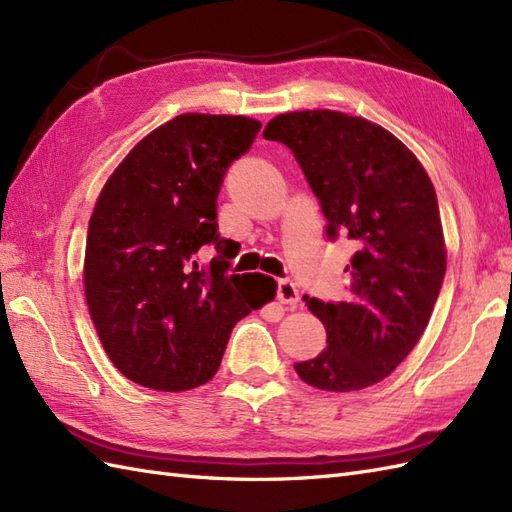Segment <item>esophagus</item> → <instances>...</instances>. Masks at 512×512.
I'll list each match as a JSON object with an SVG mask.
<instances>
[{
	"label": "esophagus",
	"instance_id": "34e87169",
	"mask_svg": "<svg viewBox=\"0 0 512 512\" xmlns=\"http://www.w3.org/2000/svg\"><path fill=\"white\" fill-rule=\"evenodd\" d=\"M278 299L282 304H286L289 308H295L297 302H299V293H297V286L293 280L284 278V280H278Z\"/></svg>",
	"mask_w": 512,
	"mask_h": 512
}]
</instances>
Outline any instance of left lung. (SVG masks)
I'll list each match as a JSON object with an SVG mask.
<instances>
[{"mask_svg": "<svg viewBox=\"0 0 512 512\" xmlns=\"http://www.w3.org/2000/svg\"><path fill=\"white\" fill-rule=\"evenodd\" d=\"M265 139L293 152L319 199L330 241L356 243L347 302L304 297L326 326L319 356L295 363L321 391H360L384 380L426 330L445 278V245L426 169L391 132L336 110L286 112Z\"/></svg>", "mask_w": 512, "mask_h": 512, "instance_id": "1", "label": "left lung"}]
</instances>
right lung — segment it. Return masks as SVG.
Here are the masks:
<instances>
[{
    "instance_id": "right-lung-1",
    "label": "right lung",
    "mask_w": 512,
    "mask_h": 512,
    "mask_svg": "<svg viewBox=\"0 0 512 512\" xmlns=\"http://www.w3.org/2000/svg\"><path fill=\"white\" fill-rule=\"evenodd\" d=\"M258 130L241 115H180L132 149L97 199L86 304L108 358L147 389L208 382L234 323L276 297L273 278L230 273L239 252L217 223L223 178Z\"/></svg>"
}]
</instances>
